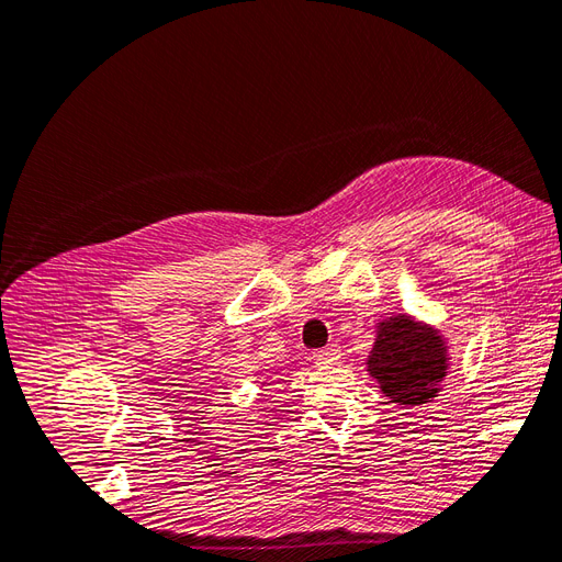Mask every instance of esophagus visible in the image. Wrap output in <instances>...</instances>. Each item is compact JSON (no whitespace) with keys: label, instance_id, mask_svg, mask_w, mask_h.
<instances>
[{"label":"esophagus","instance_id":"34e87169","mask_svg":"<svg viewBox=\"0 0 562 562\" xmlns=\"http://www.w3.org/2000/svg\"><path fill=\"white\" fill-rule=\"evenodd\" d=\"M339 359H342V351H339V347H326V349H318L314 351V363L318 368H330L335 366Z\"/></svg>","mask_w":562,"mask_h":562}]
</instances>
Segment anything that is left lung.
Here are the masks:
<instances>
[{
  "mask_svg": "<svg viewBox=\"0 0 562 562\" xmlns=\"http://www.w3.org/2000/svg\"><path fill=\"white\" fill-rule=\"evenodd\" d=\"M366 366L389 403L415 407L438 396L450 368L448 342L429 323L396 314L378 323Z\"/></svg>",
  "mask_w": 562,
  "mask_h": 562,
  "instance_id": "obj_1",
  "label": "left lung"
}]
</instances>
